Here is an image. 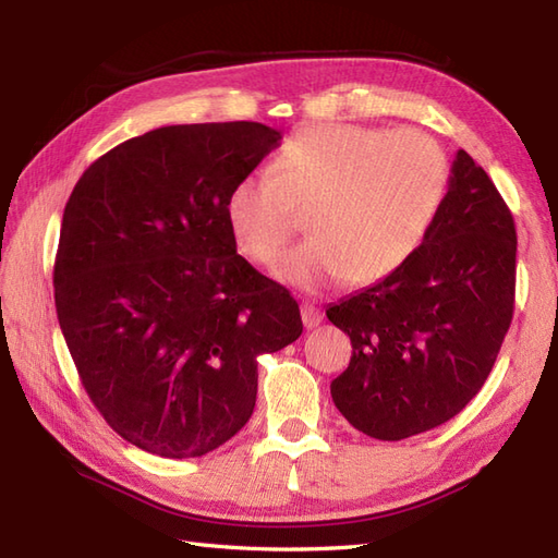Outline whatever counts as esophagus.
I'll use <instances>...</instances> for the list:
<instances>
[{
	"label": "esophagus",
	"mask_w": 558,
	"mask_h": 558,
	"mask_svg": "<svg viewBox=\"0 0 558 558\" xmlns=\"http://www.w3.org/2000/svg\"><path fill=\"white\" fill-rule=\"evenodd\" d=\"M302 322H304V328H316L318 324L324 322V316H322V312L316 310L314 304L304 302V304H302Z\"/></svg>",
	"instance_id": "esophagus-1"
}]
</instances>
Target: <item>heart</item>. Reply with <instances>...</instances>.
I'll return each instance as SVG.
<instances>
[{
  "label": "heart",
  "mask_w": 558,
  "mask_h": 558,
  "mask_svg": "<svg viewBox=\"0 0 558 558\" xmlns=\"http://www.w3.org/2000/svg\"><path fill=\"white\" fill-rule=\"evenodd\" d=\"M448 186V153L432 134L314 122L280 146L272 170L232 184L225 220L248 258L272 266L298 230V210H310L312 236L276 276L306 290L342 278L369 286L420 252Z\"/></svg>",
  "instance_id": "heart-1"
}]
</instances>
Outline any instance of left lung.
<instances>
[{"instance_id":"obj_1","label":"left lung","mask_w":558,"mask_h":558,"mask_svg":"<svg viewBox=\"0 0 558 558\" xmlns=\"http://www.w3.org/2000/svg\"><path fill=\"white\" fill-rule=\"evenodd\" d=\"M515 248L506 201L458 150L420 252L326 310L352 340L330 396L354 429L400 441L456 417L480 393L513 318Z\"/></svg>"}]
</instances>
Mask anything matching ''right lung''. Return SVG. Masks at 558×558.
<instances>
[{
	"mask_svg": "<svg viewBox=\"0 0 558 558\" xmlns=\"http://www.w3.org/2000/svg\"><path fill=\"white\" fill-rule=\"evenodd\" d=\"M258 122L129 138L71 192L54 260L59 328L88 398L129 444L198 458L256 405V357L302 336L292 294L236 254L225 198L278 146Z\"/></svg>",
	"mask_w": 558,
	"mask_h": 558,
	"instance_id": "right-lung-1",
	"label": "right lung"
}]
</instances>
